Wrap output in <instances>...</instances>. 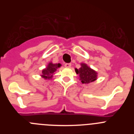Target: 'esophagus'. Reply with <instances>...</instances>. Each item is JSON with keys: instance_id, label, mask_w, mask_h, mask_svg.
Segmentation results:
<instances>
[{"instance_id": "obj_1", "label": "esophagus", "mask_w": 134, "mask_h": 134, "mask_svg": "<svg viewBox=\"0 0 134 134\" xmlns=\"http://www.w3.org/2000/svg\"><path fill=\"white\" fill-rule=\"evenodd\" d=\"M64 66L65 67H66V68H70L71 67V64H69V63H66V64H65V65H64Z\"/></svg>"}]
</instances>
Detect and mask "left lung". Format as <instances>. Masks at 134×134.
I'll return each instance as SVG.
<instances>
[{
    "label": "left lung",
    "mask_w": 134,
    "mask_h": 134,
    "mask_svg": "<svg viewBox=\"0 0 134 134\" xmlns=\"http://www.w3.org/2000/svg\"><path fill=\"white\" fill-rule=\"evenodd\" d=\"M75 72L79 74V79L82 84L91 83L97 80L98 73L85 63L80 64V68L79 69L75 68Z\"/></svg>",
    "instance_id": "left-lung-1"
}]
</instances>
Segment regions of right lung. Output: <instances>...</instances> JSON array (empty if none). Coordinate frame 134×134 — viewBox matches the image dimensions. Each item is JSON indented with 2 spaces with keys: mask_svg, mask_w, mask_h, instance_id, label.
<instances>
[{
  "mask_svg": "<svg viewBox=\"0 0 134 134\" xmlns=\"http://www.w3.org/2000/svg\"><path fill=\"white\" fill-rule=\"evenodd\" d=\"M60 66H61L60 64H54L51 62L48 64L46 68L42 70V73L41 74V76L43 79H44L45 80L52 79V78L54 76V72L57 70L58 68H60Z\"/></svg>",
  "mask_w": 134,
  "mask_h": 134,
  "instance_id": "add662e5",
  "label": "right lung"
}]
</instances>
